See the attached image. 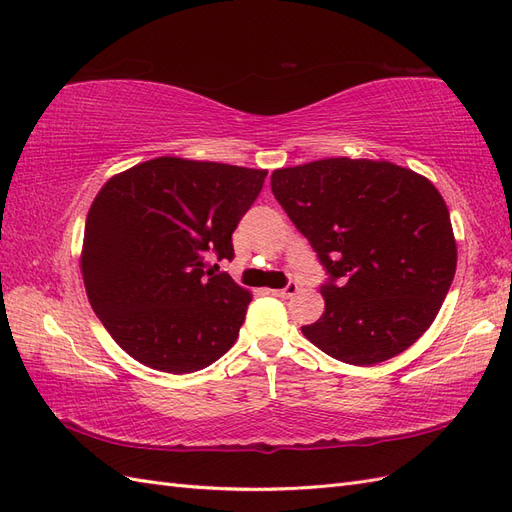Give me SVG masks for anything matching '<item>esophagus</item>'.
I'll return each instance as SVG.
<instances>
[{
	"label": "esophagus",
	"instance_id": "obj_1",
	"mask_svg": "<svg viewBox=\"0 0 512 512\" xmlns=\"http://www.w3.org/2000/svg\"><path fill=\"white\" fill-rule=\"evenodd\" d=\"M275 297H280V299H288V297H294V294L299 292V286L294 284V282H290L286 288H280V290H271Z\"/></svg>",
	"mask_w": 512,
	"mask_h": 512
}]
</instances>
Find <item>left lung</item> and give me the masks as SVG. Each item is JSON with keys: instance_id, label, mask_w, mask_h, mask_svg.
Here are the masks:
<instances>
[{"instance_id": "left-lung-1", "label": "left lung", "mask_w": 512, "mask_h": 512, "mask_svg": "<svg viewBox=\"0 0 512 512\" xmlns=\"http://www.w3.org/2000/svg\"><path fill=\"white\" fill-rule=\"evenodd\" d=\"M271 190L331 275L320 288L324 314L303 335L348 365L408 350L436 320L457 269L436 185L386 160L327 158L273 170Z\"/></svg>"}]
</instances>
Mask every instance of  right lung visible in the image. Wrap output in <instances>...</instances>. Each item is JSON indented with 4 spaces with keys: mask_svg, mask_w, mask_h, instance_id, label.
I'll return each mask as SVG.
<instances>
[{
    "mask_svg": "<svg viewBox=\"0 0 512 512\" xmlns=\"http://www.w3.org/2000/svg\"><path fill=\"white\" fill-rule=\"evenodd\" d=\"M267 170L162 156L108 179L91 203L81 273L104 329L166 374L205 369L237 342L252 292L207 271Z\"/></svg>",
    "mask_w": 512,
    "mask_h": 512,
    "instance_id": "obj_1",
    "label": "right lung"
}]
</instances>
